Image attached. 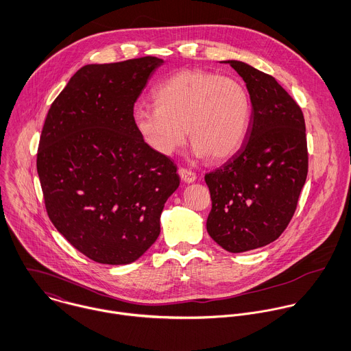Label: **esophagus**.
Returning <instances> with one entry per match:
<instances>
[{"label": "esophagus", "mask_w": 351, "mask_h": 351, "mask_svg": "<svg viewBox=\"0 0 351 351\" xmlns=\"http://www.w3.org/2000/svg\"><path fill=\"white\" fill-rule=\"evenodd\" d=\"M179 176H180L182 180L186 182V183H193V182L197 180L195 172H193V171H190V169H187V168H180V169H179Z\"/></svg>", "instance_id": "esophagus-1"}]
</instances>
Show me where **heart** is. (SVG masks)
Segmentation results:
<instances>
[{
  "instance_id": "obj_1",
  "label": "heart",
  "mask_w": 351,
  "mask_h": 351,
  "mask_svg": "<svg viewBox=\"0 0 351 351\" xmlns=\"http://www.w3.org/2000/svg\"><path fill=\"white\" fill-rule=\"evenodd\" d=\"M156 106L138 103L133 125L154 153L171 156L186 140L197 157L213 161L230 157L245 137L251 104L245 88L234 78L189 69L172 74L153 93Z\"/></svg>"
}]
</instances>
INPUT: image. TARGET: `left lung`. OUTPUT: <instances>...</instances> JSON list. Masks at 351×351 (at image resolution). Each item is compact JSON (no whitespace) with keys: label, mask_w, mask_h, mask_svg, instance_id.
<instances>
[{"label":"left lung","mask_w":351,"mask_h":351,"mask_svg":"<svg viewBox=\"0 0 351 351\" xmlns=\"http://www.w3.org/2000/svg\"><path fill=\"white\" fill-rule=\"evenodd\" d=\"M225 62L244 80L252 112L240 149L205 175L206 229L239 254L273 243L289 225L306 180L308 149L302 111L278 81L244 62Z\"/></svg>","instance_id":"left-lung-1"}]
</instances>
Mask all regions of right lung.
Instances as JSON below:
<instances>
[{
  "label": "right lung",
  "mask_w": 351,
  "mask_h": 351,
  "mask_svg": "<svg viewBox=\"0 0 351 351\" xmlns=\"http://www.w3.org/2000/svg\"><path fill=\"white\" fill-rule=\"evenodd\" d=\"M162 60L85 65L53 101L36 168L57 230L103 265L137 261L160 234L164 204L179 187L178 167L137 133L132 112Z\"/></svg>",
  "instance_id": "right-lung-1"
}]
</instances>
